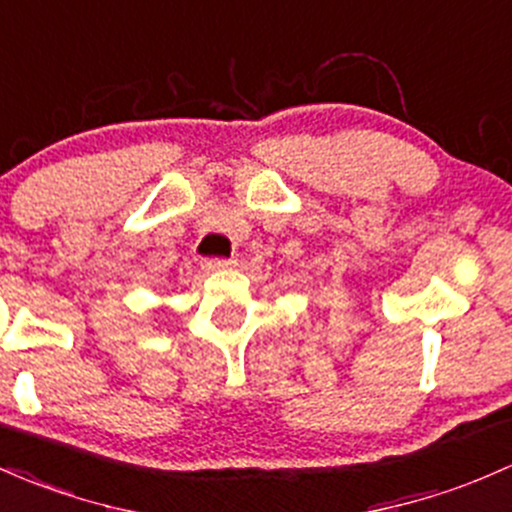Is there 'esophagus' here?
I'll return each mask as SVG.
<instances>
[{"label": "esophagus", "mask_w": 512, "mask_h": 512, "mask_svg": "<svg viewBox=\"0 0 512 512\" xmlns=\"http://www.w3.org/2000/svg\"><path fill=\"white\" fill-rule=\"evenodd\" d=\"M235 262L233 260H221V257H213V260H204V269L209 272H221V269H230Z\"/></svg>", "instance_id": "obj_1"}]
</instances>
